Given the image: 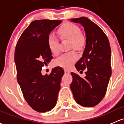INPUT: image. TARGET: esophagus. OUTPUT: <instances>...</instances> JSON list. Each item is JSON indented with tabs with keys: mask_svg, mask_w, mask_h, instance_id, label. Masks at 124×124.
<instances>
[{
	"mask_svg": "<svg viewBox=\"0 0 124 124\" xmlns=\"http://www.w3.org/2000/svg\"><path fill=\"white\" fill-rule=\"evenodd\" d=\"M64 71L65 73H68V74H70V72H71V71H70V70H67V69H64Z\"/></svg>",
	"mask_w": 124,
	"mask_h": 124,
	"instance_id": "34e87169",
	"label": "esophagus"
}]
</instances>
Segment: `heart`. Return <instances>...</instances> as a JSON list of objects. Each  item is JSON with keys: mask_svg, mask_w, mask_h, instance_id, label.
Masks as SVG:
<instances>
[{"mask_svg": "<svg viewBox=\"0 0 124 124\" xmlns=\"http://www.w3.org/2000/svg\"><path fill=\"white\" fill-rule=\"evenodd\" d=\"M58 34L62 40H70V49L81 50L85 44V37L77 25L71 23H66L59 28ZM47 44L50 52L54 55L60 53L59 41L56 36L50 34L48 37ZM78 54L74 50L62 54L56 61L58 66L63 68H70L77 60Z\"/></svg>", "mask_w": 124, "mask_h": 124, "instance_id": "1", "label": "heart"}]
</instances>
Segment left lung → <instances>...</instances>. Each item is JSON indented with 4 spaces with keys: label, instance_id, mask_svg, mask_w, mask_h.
Masks as SVG:
<instances>
[{
    "label": "left lung",
    "instance_id": "obj_1",
    "mask_svg": "<svg viewBox=\"0 0 124 124\" xmlns=\"http://www.w3.org/2000/svg\"><path fill=\"white\" fill-rule=\"evenodd\" d=\"M84 27L86 45L83 56L75 67L80 72L86 70L85 78L71 72L72 82L70 88L74 99L84 107H93L103 99L112 74L111 49L103 31L86 17L71 19Z\"/></svg>",
    "mask_w": 124,
    "mask_h": 124
}]
</instances>
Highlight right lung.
I'll use <instances>...</instances> for the list:
<instances>
[{
	"instance_id": "add662e5",
	"label": "right lung",
	"mask_w": 124,
	"mask_h": 124,
	"mask_svg": "<svg viewBox=\"0 0 124 124\" xmlns=\"http://www.w3.org/2000/svg\"><path fill=\"white\" fill-rule=\"evenodd\" d=\"M61 22L34 21L21 35L15 47L18 83L26 101L39 112L50 111L55 106L64 74L59 66L53 68L49 75L43 76L41 73L43 66L53 58L48 46V37Z\"/></svg>"
}]
</instances>
